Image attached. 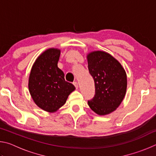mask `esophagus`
<instances>
[{
  "label": "esophagus",
  "mask_w": 156,
  "mask_h": 156,
  "mask_svg": "<svg viewBox=\"0 0 156 156\" xmlns=\"http://www.w3.org/2000/svg\"><path fill=\"white\" fill-rule=\"evenodd\" d=\"M73 85H74V86L76 87V89H78V83H77V82H73Z\"/></svg>",
  "instance_id": "1"
}]
</instances>
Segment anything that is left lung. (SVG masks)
Segmentation results:
<instances>
[{
    "instance_id": "1",
    "label": "left lung",
    "mask_w": 156,
    "mask_h": 156,
    "mask_svg": "<svg viewBox=\"0 0 156 156\" xmlns=\"http://www.w3.org/2000/svg\"><path fill=\"white\" fill-rule=\"evenodd\" d=\"M87 58L96 88L95 96L88 105L96 114L108 115L116 110L125 96L126 72L120 62L107 52L91 51Z\"/></svg>"
}]
</instances>
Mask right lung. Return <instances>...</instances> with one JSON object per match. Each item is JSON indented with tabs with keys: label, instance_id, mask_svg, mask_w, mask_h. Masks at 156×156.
Returning a JSON list of instances; mask_svg holds the SVG:
<instances>
[{
	"label": "right lung",
	"instance_id": "add662e5",
	"mask_svg": "<svg viewBox=\"0 0 156 156\" xmlns=\"http://www.w3.org/2000/svg\"><path fill=\"white\" fill-rule=\"evenodd\" d=\"M60 49L49 48L36 59L29 76L28 88L35 104L49 113L56 112L65 104L69 95L76 89L65 80L58 67Z\"/></svg>",
	"mask_w": 156,
	"mask_h": 156
}]
</instances>
